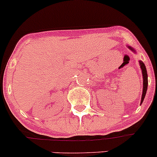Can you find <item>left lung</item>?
I'll return each mask as SVG.
<instances>
[{
	"mask_svg": "<svg viewBox=\"0 0 157 157\" xmlns=\"http://www.w3.org/2000/svg\"><path fill=\"white\" fill-rule=\"evenodd\" d=\"M127 48L131 50L132 51H135V50H133V48H130V46H127ZM140 65L141 70H142V74H143V80H144V86H143V94H142V97H141V103H143L144 101V98H145L146 94H147V85H148V76H147V69H146V66L145 64L144 63V62L140 60Z\"/></svg>",
	"mask_w": 157,
	"mask_h": 157,
	"instance_id": "obj_1",
	"label": "left lung"
}]
</instances>
